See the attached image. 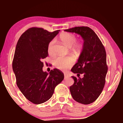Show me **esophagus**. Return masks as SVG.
Here are the masks:
<instances>
[{
    "mask_svg": "<svg viewBox=\"0 0 123 123\" xmlns=\"http://www.w3.org/2000/svg\"><path fill=\"white\" fill-rule=\"evenodd\" d=\"M68 78V75L67 74H64V79H66L67 78Z\"/></svg>",
    "mask_w": 123,
    "mask_h": 123,
    "instance_id": "esophagus-1",
    "label": "esophagus"
}]
</instances>
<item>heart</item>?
<instances>
[{
  "label": "heart",
  "instance_id": "1",
  "mask_svg": "<svg viewBox=\"0 0 123 123\" xmlns=\"http://www.w3.org/2000/svg\"><path fill=\"white\" fill-rule=\"evenodd\" d=\"M61 40L63 44L68 48H71L74 45V48L76 50H79L81 49L82 44L81 43H75L76 38L75 35L69 33H65L62 35ZM55 43V39L52 40L48 45V52L49 54H52V47ZM74 62V60L71 57H58L54 61V64L56 67L58 69H65L71 66Z\"/></svg>",
  "mask_w": 123,
  "mask_h": 123
}]
</instances>
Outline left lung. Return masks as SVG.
<instances>
[{
  "instance_id": "obj_1",
  "label": "left lung",
  "mask_w": 123,
  "mask_h": 123,
  "mask_svg": "<svg viewBox=\"0 0 123 123\" xmlns=\"http://www.w3.org/2000/svg\"><path fill=\"white\" fill-rule=\"evenodd\" d=\"M64 31L78 34L84 40L78 62L71 69L78 78L72 76L74 82L69 89L74 100L88 105L96 100L105 85L108 70L105 48L97 34L89 27H75ZM82 74L84 77L80 78L78 75Z\"/></svg>"
}]
</instances>
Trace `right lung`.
<instances>
[{"instance_id":"add662e5","label":"right lung","mask_w":123,"mask_h":123,"mask_svg":"<svg viewBox=\"0 0 123 123\" xmlns=\"http://www.w3.org/2000/svg\"><path fill=\"white\" fill-rule=\"evenodd\" d=\"M59 30L50 32L31 28L23 33L17 43L12 62L17 85L26 98L35 104L47 101L55 87L64 79L57 69L43 70L42 60L48 56V45Z\"/></svg>"}]
</instances>
